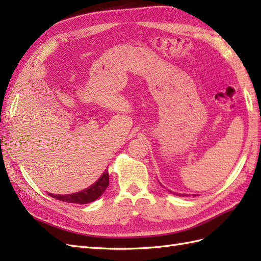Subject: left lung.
<instances>
[{"label":"left lung","mask_w":261,"mask_h":261,"mask_svg":"<svg viewBox=\"0 0 261 261\" xmlns=\"http://www.w3.org/2000/svg\"><path fill=\"white\" fill-rule=\"evenodd\" d=\"M168 192L169 193H173L174 194V195H179V196H190V194H180V193H176V192H173V191H169L168 190ZM197 195V194H193V196H196Z\"/></svg>","instance_id":"obj_1"}]
</instances>
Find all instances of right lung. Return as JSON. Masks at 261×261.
<instances>
[{"instance_id": "obj_1", "label": "right lung", "mask_w": 261, "mask_h": 261, "mask_svg": "<svg viewBox=\"0 0 261 261\" xmlns=\"http://www.w3.org/2000/svg\"><path fill=\"white\" fill-rule=\"evenodd\" d=\"M109 186V173L105 170L99 178L92 184L90 187L85 188L81 192L73 193V194H66V195H59V194H51L48 193L49 196H51L59 201L67 202V203H75V204H87L92 203L102 195L104 191L107 190Z\"/></svg>"}]
</instances>
